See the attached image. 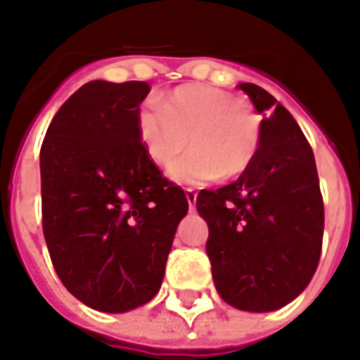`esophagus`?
<instances>
[{
	"mask_svg": "<svg viewBox=\"0 0 360 360\" xmlns=\"http://www.w3.org/2000/svg\"><path fill=\"white\" fill-rule=\"evenodd\" d=\"M196 196H198V192H196L194 188H186V200H188V206H190V210H194Z\"/></svg>",
	"mask_w": 360,
	"mask_h": 360,
	"instance_id": "1",
	"label": "esophagus"
}]
</instances>
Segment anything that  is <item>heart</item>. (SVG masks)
Instances as JSON below:
<instances>
[{
    "mask_svg": "<svg viewBox=\"0 0 360 360\" xmlns=\"http://www.w3.org/2000/svg\"><path fill=\"white\" fill-rule=\"evenodd\" d=\"M138 130L148 156L160 168H170L190 146L194 150L172 168L184 184H202L216 176L230 180L255 162L262 124L255 108L229 91L188 84L138 114Z\"/></svg>",
    "mask_w": 360,
    "mask_h": 360,
    "instance_id": "1",
    "label": "heart"
}]
</instances>
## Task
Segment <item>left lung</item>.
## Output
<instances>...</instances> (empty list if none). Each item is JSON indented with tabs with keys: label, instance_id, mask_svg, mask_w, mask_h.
Wrapping results in <instances>:
<instances>
[{
	"label": "left lung",
	"instance_id": "obj_1",
	"mask_svg": "<svg viewBox=\"0 0 360 360\" xmlns=\"http://www.w3.org/2000/svg\"><path fill=\"white\" fill-rule=\"evenodd\" d=\"M262 120L255 162L236 182L200 190L206 255L218 295L240 311H276L297 298L319 266L325 204L314 154L295 118L269 91L238 86Z\"/></svg>",
	"mask_w": 360,
	"mask_h": 360
}]
</instances>
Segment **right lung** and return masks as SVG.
Returning <instances> with one entry per match:
<instances>
[{
  "instance_id": "1",
  "label": "right lung",
  "mask_w": 360,
  "mask_h": 360,
  "mask_svg": "<svg viewBox=\"0 0 360 360\" xmlns=\"http://www.w3.org/2000/svg\"><path fill=\"white\" fill-rule=\"evenodd\" d=\"M146 82H88L49 124L39 150L41 226L63 286L96 311L156 297L184 190L148 156L138 130Z\"/></svg>"
}]
</instances>
